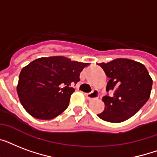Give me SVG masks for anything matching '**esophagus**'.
<instances>
[{"mask_svg":"<svg viewBox=\"0 0 157 157\" xmlns=\"http://www.w3.org/2000/svg\"><path fill=\"white\" fill-rule=\"evenodd\" d=\"M86 98L88 100H92V99H94V98H97L98 97V92L97 90H93L91 91L90 93L85 94Z\"/></svg>","mask_w":157,"mask_h":157,"instance_id":"34e87169","label":"esophagus"}]
</instances>
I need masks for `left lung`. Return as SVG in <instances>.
Listing matches in <instances>:
<instances>
[{
  "label": "left lung",
  "instance_id": "left-lung-1",
  "mask_svg": "<svg viewBox=\"0 0 157 157\" xmlns=\"http://www.w3.org/2000/svg\"><path fill=\"white\" fill-rule=\"evenodd\" d=\"M110 79L106 90L113 94L103 98L105 108L98 116L105 121L120 123L139 112L151 94L152 80L144 64L117 59L98 64Z\"/></svg>",
  "mask_w": 157,
  "mask_h": 157
}]
</instances>
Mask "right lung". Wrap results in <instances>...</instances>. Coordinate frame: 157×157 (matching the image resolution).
I'll list each match as a JSON object with an SVG mask.
<instances>
[{"mask_svg":"<svg viewBox=\"0 0 157 157\" xmlns=\"http://www.w3.org/2000/svg\"><path fill=\"white\" fill-rule=\"evenodd\" d=\"M87 63L63 56L40 58L23 67L17 86L24 109L36 119L51 120L67 109L75 91L71 85L80 81Z\"/></svg>","mask_w":157,"mask_h":157,"instance_id":"1","label":"right lung"}]
</instances>
